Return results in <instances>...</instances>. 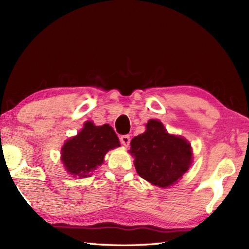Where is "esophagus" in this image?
I'll list each match as a JSON object with an SVG mask.
<instances>
[{
	"mask_svg": "<svg viewBox=\"0 0 249 249\" xmlns=\"http://www.w3.org/2000/svg\"><path fill=\"white\" fill-rule=\"evenodd\" d=\"M121 143L123 144L124 146H128L130 143V137L128 135H124V136H121L120 138Z\"/></svg>",
	"mask_w": 249,
	"mask_h": 249,
	"instance_id": "34e87169",
	"label": "esophagus"
}]
</instances>
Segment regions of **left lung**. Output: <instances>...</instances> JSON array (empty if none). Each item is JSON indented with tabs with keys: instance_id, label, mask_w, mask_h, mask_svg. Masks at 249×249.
Segmentation results:
<instances>
[{
	"instance_id": "obj_1",
	"label": "left lung",
	"mask_w": 249,
	"mask_h": 249,
	"mask_svg": "<svg viewBox=\"0 0 249 249\" xmlns=\"http://www.w3.org/2000/svg\"><path fill=\"white\" fill-rule=\"evenodd\" d=\"M145 127L143 134L130 141L129 153L142 178L167 188L178 182L192 165V146L185 138L168 134L160 121L150 120Z\"/></svg>"
}]
</instances>
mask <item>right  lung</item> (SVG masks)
<instances>
[{
    "label": "right lung",
    "mask_w": 249,
    "mask_h": 249,
    "mask_svg": "<svg viewBox=\"0 0 249 249\" xmlns=\"http://www.w3.org/2000/svg\"><path fill=\"white\" fill-rule=\"evenodd\" d=\"M120 140L108 124L95 126L88 121L78 135L68 139L61 150V160L73 178H88L103 165L109 150L119 147Z\"/></svg>",
    "instance_id": "obj_1"
}]
</instances>
